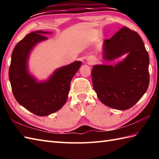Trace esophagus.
<instances>
[{"mask_svg":"<svg viewBox=\"0 0 159 159\" xmlns=\"http://www.w3.org/2000/svg\"><path fill=\"white\" fill-rule=\"evenodd\" d=\"M92 61H95V59H93V60H92Z\"/></svg>","mask_w":159,"mask_h":159,"instance_id":"esophagus-1","label":"esophagus"}]
</instances>
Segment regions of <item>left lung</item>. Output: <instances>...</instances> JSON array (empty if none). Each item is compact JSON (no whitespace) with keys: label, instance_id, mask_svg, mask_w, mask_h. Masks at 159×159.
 Masks as SVG:
<instances>
[{"label":"left lung","instance_id":"1","mask_svg":"<svg viewBox=\"0 0 159 159\" xmlns=\"http://www.w3.org/2000/svg\"><path fill=\"white\" fill-rule=\"evenodd\" d=\"M103 57L113 60L128 56L115 66L96 65L92 78L93 89L104 104L117 110L133 107L146 92L150 82L149 55L138 33L121 28L104 42Z\"/></svg>","mask_w":159,"mask_h":159}]
</instances>
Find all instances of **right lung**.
Returning a JSON list of instances; mask_svg holds the SVG:
<instances>
[{"label":"right lung","mask_w":159,"mask_h":159,"mask_svg":"<svg viewBox=\"0 0 159 159\" xmlns=\"http://www.w3.org/2000/svg\"><path fill=\"white\" fill-rule=\"evenodd\" d=\"M50 32L38 31L26 35L13 50L9 77L13 96L20 105L38 116L56 112L65 104L71 80L81 66L75 61L57 70L45 82L38 83L27 70L29 52L36 43L47 39L42 34Z\"/></svg>","instance_id":"right-lung-1"}]
</instances>
